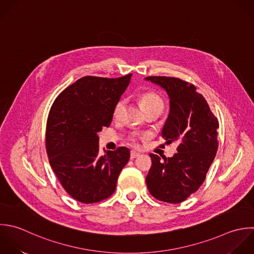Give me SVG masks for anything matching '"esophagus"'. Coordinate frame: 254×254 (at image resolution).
I'll list each match as a JSON object with an SVG mask.
<instances>
[{
  "label": "esophagus",
  "mask_w": 254,
  "mask_h": 254,
  "mask_svg": "<svg viewBox=\"0 0 254 254\" xmlns=\"http://www.w3.org/2000/svg\"><path fill=\"white\" fill-rule=\"evenodd\" d=\"M139 155H140V153L138 151H135V150H131L130 151V159H134V158H136Z\"/></svg>",
  "instance_id": "34e87169"
}]
</instances>
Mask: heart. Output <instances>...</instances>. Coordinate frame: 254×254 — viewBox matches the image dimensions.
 <instances>
[{"instance_id": "b5f03b06", "label": "heart", "mask_w": 254, "mask_h": 254, "mask_svg": "<svg viewBox=\"0 0 254 254\" xmlns=\"http://www.w3.org/2000/svg\"><path fill=\"white\" fill-rule=\"evenodd\" d=\"M138 101H139V106H140L142 112H145L147 110L154 109V108H159L161 110L163 109V103H162L161 99L154 93H143L139 96ZM125 106H126L125 100H121L116 104V106L114 108V117L116 119H119L122 116ZM130 139L132 141H134L135 137L132 136Z\"/></svg>"}]
</instances>
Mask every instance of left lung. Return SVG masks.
<instances>
[{"label":"left lung","mask_w":254,"mask_h":254,"mask_svg":"<svg viewBox=\"0 0 254 254\" xmlns=\"http://www.w3.org/2000/svg\"><path fill=\"white\" fill-rule=\"evenodd\" d=\"M161 87L169 97V115L161 135L166 143L177 142V153L163 160L150 154L146 176L149 193L159 201L181 203L206 179L218 150L219 122L205 98L192 84L173 77L144 78Z\"/></svg>","instance_id":"left-lung-1"}]
</instances>
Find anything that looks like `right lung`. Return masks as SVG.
I'll return each instance as SVG.
<instances>
[{
  "label": "right lung",
  "mask_w": 254,
  "mask_h": 254,
  "mask_svg": "<svg viewBox=\"0 0 254 254\" xmlns=\"http://www.w3.org/2000/svg\"><path fill=\"white\" fill-rule=\"evenodd\" d=\"M130 77H83L61 92L50 109L45 138L49 163L65 191L81 203L109 198L128 162L127 147L101 155L98 132L110 127Z\"/></svg>",
  "instance_id": "add662e5"
}]
</instances>
